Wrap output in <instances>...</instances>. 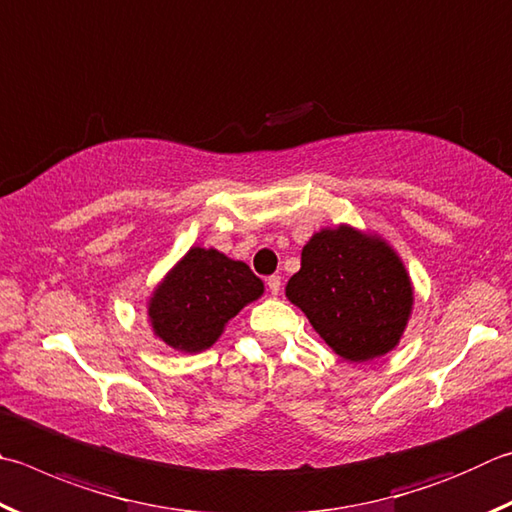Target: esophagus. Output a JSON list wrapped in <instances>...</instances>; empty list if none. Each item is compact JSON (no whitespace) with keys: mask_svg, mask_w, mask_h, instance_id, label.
Returning <instances> with one entry per match:
<instances>
[{"mask_svg":"<svg viewBox=\"0 0 512 512\" xmlns=\"http://www.w3.org/2000/svg\"><path fill=\"white\" fill-rule=\"evenodd\" d=\"M266 286H268V291H271V295H280V288H282L280 275H271V277H268Z\"/></svg>","mask_w":512,"mask_h":512,"instance_id":"obj_1","label":"esophagus"}]
</instances>
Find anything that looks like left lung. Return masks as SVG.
I'll use <instances>...</instances> for the list:
<instances>
[{
  "label": "left lung",
  "instance_id": "left-lung-1",
  "mask_svg": "<svg viewBox=\"0 0 512 512\" xmlns=\"http://www.w3.org/2000/svg\"><path fill=\"white\" fill-rule=\"evenodd\" d=\"M286 297L349 362L385 356L403 338L414 306L410 273L383 237L340 224L302 248Z\"/></svg>",
  "mask_w": 512,
  "mask_h": 512
}]
</instances>
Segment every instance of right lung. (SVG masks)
Listing matches in <instances>:
<instances>
[{"label": "right lung", "instance_id": "add662e5", "mask_svg": "<svg viewBox=\"0 0 512 512\" xmlns=\"http://www.w3.org/2000/svg\"><path fill=\"white\" fill-rule=\"evenodd\" d=\"M264 295V282L248 264L215 248L192 246L147 302L154 336L183 353L210 349L226 324Z\"/></svg>", "mask_w": 512, "mask_h": 512}]
</instances>
